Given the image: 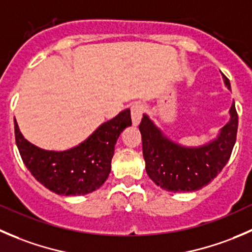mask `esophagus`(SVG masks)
Instances as JSON below:
<instances>
[{"label":"esophagus","instance_id":"esophagus-1","mask_svg":"<svg viewBox=\"0 0 252 252\" xmlns=\"http://www.w3.org/2000/svg\"><path fill=\"white\" fill-rule=\"evenodd\" d=\"M144 111V106L139 103H134L133 105L131 106V119H132V124L134 126H137L141 121L142 115H143Z\"/></svg>","mask_w":252,"mask_h":252}]
</instances>
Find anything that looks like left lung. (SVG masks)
Wrapping results in <instances>:
<instances>
[{
    "label": "left lung",
    "instance_id": "obj_1",
    "mask_svg": "<svg viewBox=\"0 0 252 252\" xmlns=\"http://www.w3.org/2000/svg\"><path fill=\"white\" fill-rule=\"evenodd\" d=\"M224 83L230 89L229 79ZM230 121L218 139L201 148H184L161 134L146 115L139 124L142 148L149 178L164 190L173 192L200 190L208 185L225 166L233 152L238 132V113L230 108Z\"/></svg>",
    "mask_w": 252,
    "mask_h": 252
}]
</instances>
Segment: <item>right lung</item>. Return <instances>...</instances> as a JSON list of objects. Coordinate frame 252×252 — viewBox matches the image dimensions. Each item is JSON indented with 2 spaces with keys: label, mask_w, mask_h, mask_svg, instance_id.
<instances>
[{
  "label": "right lung",
  "mask_w": 252,
  "mask_h": 252,
  "mask_svg": "<svg viewBox=\"0 0 252 252\" xmlns=\"http://www.w3.org/2000/svg\"><path fill=\"white\" fill-rule=\"evenodd\" d=\"M129 110L103 124L88 139L64 152L44 151L27 141L14 119V136L22 160L32 175L59 195H87L100 188L111 170L116 141L131 126Z\"/></svg>",
  "instance_id": "1"
}]
</instances>
